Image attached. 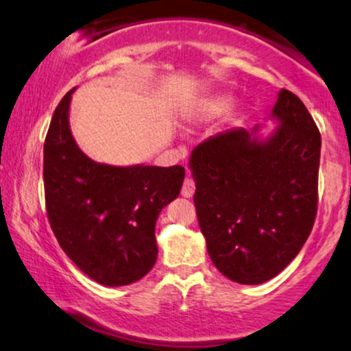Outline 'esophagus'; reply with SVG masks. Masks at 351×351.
<instances>
[{
    "label": "esophagus",
    "mask_w": 351,
    "mask_h": 351,
    "mask_svg": "<svg viewBox=\"0 0 351 351\" xmlns=\"http://www.w3.org/2000/svg\"><path fill=\"white\" fill-rule=\"evenodd\" d=\"M194 189H196V186H194V181L191 178H186L183 181V186H181V196L191 197L194 194Z\"/></svg>",
    "instance_id": "34e87169"
}]
</instances>
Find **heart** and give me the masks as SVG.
I'll return each instance as SVG.
<instances>
[{"instance_id": "heart-1", "label": "heart", "mask_w": 351, "mask_h": 351, "mask_svg": "<svg viewBox=\"0 0 351 351\" xmlns=\"http://www.w3.org/2000/svg\"><path fill=\"white\" fill-rule=\"evenodd\" d=\"M232 106V99L227 98V96H222V98H216V99H210L208 103H204L199 109V112L202 116H208V117H214L219 116V114L229 111Z\"/></svg>"}]
</instances>
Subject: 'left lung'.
I'll return each mask as SVG.
<instances>
[{
  "label": "left lung",
  "mask_w": 351,
  "mask_h": 351,
  "mask_svg": "<svg viewBox=\"0 0 351 351\" xmlns=\"http://www.w3.org/2000/svg\"><path fill=\"white\" fill-rule=\"evenodd\" d=\"M265 141L253 130L213 135L193 150L194 206L213 263L240 285H260L301 252L317 214L320 132L294 93L281 90Z\"/></svg>",
  "instance_id": "1"
}]
</instances>
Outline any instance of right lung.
Masks as SVG:
<instances>
[{
	"label": "right lung",
	"instance_id": "1",
	"mask_svg": "<svg viewBox=\"0 0 351 351\" xmlns=\"http://www.w3.org/2000/svg\"><path fill=\"white\" fill-rule=\"evenodd\" d=\"M73 91L58 103L44 142L47 217L62 250L84 274L104 286H125L154 268L155 223L178 197L184 168L93 162L70 132Z\"/></svg>",
	"mask_w": 351,
	"mask_h": 351
}]
</instances>
